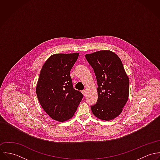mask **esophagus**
I'll list each match as a JSON object with an SVG mask.
<instances>
[{
    "instance_id": "esophagus-1",
    "label": "esophagus",
    "mask_w": 160,
    "mask_h": 160,
    "mask_svg": "<svg viewBox=\"0 0 160 160\" xmlns=\"http://www.w3.org/2000/svg\"><path fill=\"white\" fill-rule=\"evenodd\" d=\"M82 93L84 95H85L86 94V90H83V91H82Z\"/></svg>"
}]
</instances>
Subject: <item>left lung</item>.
<instances>
[{
	"instance_id": "1",
	"label": "left lung",
	"mask_w": 160,
	"mask_h": 160,
	"mask_svg": "<svg viewBox=\"0 0 160 160\" xmlns=\"http://www.w3.org/2000/svg\"><path fill=\"white\" fill-rule=\"evenodd\" d=\"M86 58L93 69L98 99L91 106L97 118L110 121L122 111L129 93V81L122 62L114 52L100 50L86 54Z\"/></svg>"
}]
</instances>
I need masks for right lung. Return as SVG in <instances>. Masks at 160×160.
Listing matches in <instances>:
<instances>
[{
  "label": "right lung",
  "instance_id": "add662e5",
  "mask_svg": "<svg viewBox=\"0 0 160 160\" xmlns=\"http://www.w3.org/2000/svg\"><path fill=\"white\" fill-rule=\"evenodd\" d=\"M78 56L79 53L54 54L47 60L40 72L37 97L42 108L54 120H68L83 98L81 92L73 88L69 75Z\"/></svg>",
  "mask_w": 160,
  "mask_h": 160
}]
</instances>
